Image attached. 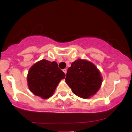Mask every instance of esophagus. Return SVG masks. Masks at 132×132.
I'll use <instances>...</instances> for the list:
<instances>
[{
  "instance_id": "obj_1",
  "label": "esophagus",
  "mask_w": 132,
  "mask_h": 132,
  "mask_svg": "<svg viewBox=\"0 0 132 132\" xmlns=\"http://www.w3.org/2000/svg\"><path fill=\"white\" fill-rule=\"evenodd\" d=\"M63 71V72H64L65 75H66V72H67V69H64Z\"/></svg>"
}]
</instances>
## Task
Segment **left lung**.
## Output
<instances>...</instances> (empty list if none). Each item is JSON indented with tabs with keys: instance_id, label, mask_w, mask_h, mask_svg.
<instances>
[{
	"instance_id": "1",
	"label": "left lung",
	"mask_w": 132,
	"mask_h": 132,
	"mask_svg": "<svg viewBox=\"0 0 132 132\" xmlns=\"http://www.w3.org/2000/svg\"><path fill=\"white\" fill-rule=\"evenodd\" d=\"M65 81L75 95L82 99H88L99 90L102 77L93 63L78 59L72 62L68 69Z\"/></svg>"
}]
</instances>
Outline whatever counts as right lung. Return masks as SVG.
<instances>
[{"mask_svg": "<svg viewBox=\"0 0 132 132\" xmlns=\"http://www.w3.org/2000/svg\"><path fill=\"white\" fill-rule=\"evenodd\" d=\"M65 76L56 62L44 59L30 68L27 75L28 88L42 99H48L53 94L59 82L64 79Z\"/></svg>", "mask_w": 132, "mask_h": 132, "instance_id": "obj_1", "label": "right lung"}]
</instances>
